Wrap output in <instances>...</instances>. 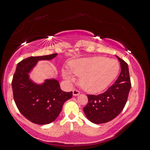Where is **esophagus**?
Masks as SVG:
<instances>
[{"instance_id": "obj_1", "label": "esophagus", "mask_w": 150, "mask_h": 150, "mask_svg": "<svg viewBox=\"0 0 150 150\" xmlns=\"http://www.w3.org/2000/svg\"><path fill=\"white\" fill-rule=\"evenodd\" d=\"M80 92L78 91V90H76V89H74L73 91V95L74 96H78L80 95Z\"/></svg>"}]
</instances>
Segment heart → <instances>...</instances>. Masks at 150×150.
I'll use <instances>...</instances> for the list:
<instances>
[{
    "label": "heart",
    "mask_w": 150,
    "mask_h": 150,
    "mask_svg": "<svg viewBox=\"0 0 150 150\" xmlns=\"http://www.w3.org/2000/svg\"><path fill=\"white\" fill-rule=\"evenodd\" d=\"M69 70L62 69L63 77L68 83L80 77V84L86 92L98 93L107 89L115 80L120 64L115 59L105 57H91L73 59L68 63Z\"/></svg>",
    "instance_id": "1"
}]
</instances>
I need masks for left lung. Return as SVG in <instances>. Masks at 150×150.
Listing matches in <instances>:
<instances>
[{
	"mask_svg": "<svg viewBox=\"0 0 150 150\" xmlns=\"http://www.w3.org/2000/svg\"><path fill=\"white\" fill-rule=\"evenodd\" d=\"M116 57L120 62L121 73L115 84L101 94L87 95L88 103L83 110L92 123L103 124L112 120L127 103L131 87L129 66L124 60Z\"/></svg>",
	"mask_w": 150,
	"mask_h": 150,
	"instance_id": "left-lung-1",
	"label": "left lung"
}]
</instances>
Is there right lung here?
<instances>
[{"label":"right lung","mask_w":150,"mask_h":150,"mask_svg":"<svg viewBox=\"0 0 150 150\" xmlns=\"http://www.w3.org/2000/svg\"><path fill=\"white\" fill-rule=\"evenodd\" d=\"M57 54L30 57L17 66L12 82L14 102L21 114L34 124L52 123L60 114L64 103L73 96L72 91H63L54 78L45 79L42 83L30 78L38 61H50Z\"/></svg>","instance_id":"right-lung-1"}]
</instances>
